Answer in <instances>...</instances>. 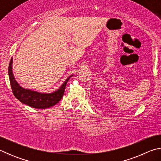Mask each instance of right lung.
I'll list each match as a JSON object with an SVG mask.
<instances>
[{
    "label": "right lung",
    "mask_w": 161,
    "mask_h": 161,
    "mask_svg": "<svg viewBox=\"0 0 161 161\" xmlns=\"http://www.w3.org/2000/svg\"><path fill=\"white\" fill-rule=\"evenodd\" d=\"M12 64L13 58L10 59L8 66V75L13 95L20 102L35 108H47L58 103L63 97L68 80L72 76L71 75L68 77L60 86V88L56 92L49 94L40 93V92L30 90V89H25L19 85L13 74Z\"/></svg>",
    "instance_id": "obj_1"
}]
</instances>
